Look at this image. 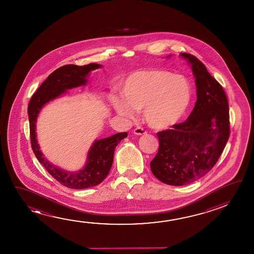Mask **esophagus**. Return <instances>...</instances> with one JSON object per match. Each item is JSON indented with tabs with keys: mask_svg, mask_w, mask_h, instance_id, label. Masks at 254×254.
<instances>
[{
	"mask_svg": "<svg viewBox=\"0 0 254 254\" xmlns=\"http://www.w3.org/2000/svg\"><path fill=\"white\" fill-rule=\"evenodd\" d=\"M133 133H135L137 135H142V134L147 133V131H146L145 129L141 127H137L136 128H134V130H133Z\"/></svg>",
	"mask_w": 254,
	"mask_h": 254,
	"instance_id": "1",
	"label": "esophagus"
}]
</instances>
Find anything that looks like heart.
Wrapping results in <instances>:
<instances>
[{"label":"heart","instance_id":"obj_1","mask_svg":"<svg viewBox=\"0 0 254 254\" xmlns=\"http://www.w3.org/2000/svg\"><path fill=\"white\" fill-rule=\"evenodd\" d=\"M124 99L113 98L114 108L122 116L142 111L148 125L166 129L184 116L190 104L191 85L187 78L165 70L133 72L126 80Z\"/></svg>","mask_w":254,"mask_h":254}]
</instances>
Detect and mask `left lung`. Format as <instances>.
<instances>
[{
  "label": "left lung",
  "mask_w": 254,
  "mask_h": 254,
  "mask_svg": "<svg viewBox=\"0 0 254 254\" xmlns=\"http://www.w3.org/2000/svg\"><path fill=\"white\" fill-rule=\"evenodd\" d=\"M181 55L191 64L197 100L187 121L157 133L159 148L150 162L155 177L173 186L192 183L212 170L230 134L223 87L195 56Z\"/></svg>",
  "instance_id": "1"
}]
</instances>
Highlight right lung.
<instances>
[{
    "label": "right lung",
    "instance_id": "obj_1",
    "mask_svg": "<svg viewBox=\"0 0 254 254\" xmlns=\"http://www.w3.org/2000/svg\"><path fill=\"white\" fill-rule=\"evenodd\" d=\"M99 67H101L100 64H89L83 66L66 64L59 67L43 81L32 96L28 104L30 139L34 155L49 174L67 188L78 190L100 184L106 178L113 166L116 146L122 139L127 136V133H116L110 137L95 141L89 150L87 164L83 169L78 173H70L55 167L43 157L36 140V119L44 104L61 96L66 89L85 85L88 72Z\"/></svg>",
    "mask_w": 254,
    "mask_h": 254
}]
</instances>
